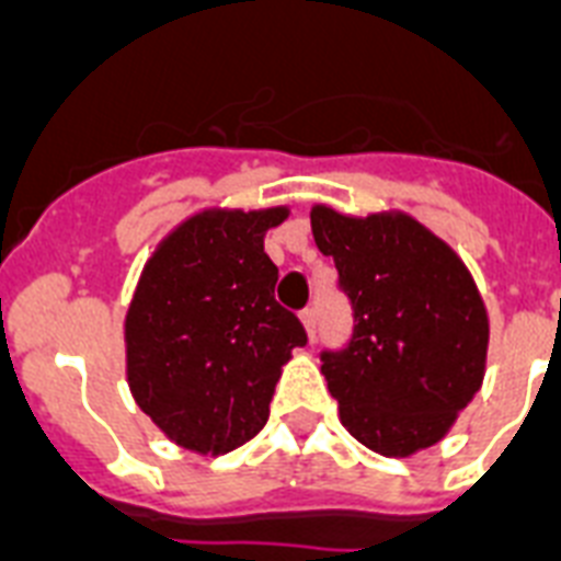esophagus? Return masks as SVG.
Masks as SVG:
<instances>
[{"mask_svg":"<svg viewBox=\"0 0 561 561\" xmlns=\"http://www.w3.org/2000/svg\"><path fill=\"white\" fill-rule=\"evenodd\" d=\"M300 321H304V327H307V335L314 337V332H318V312H314L312 307L304 309V312H300Z\"/></svg>","mask_w":561,"mask_h":561,"instance_id":"34e87169","label":"esophagus"}]
</instances>
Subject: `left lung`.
Wrapping results in <instances>:
<instances>
[{
  "mask_svg": "<svg viewBox=\"0 0 561 561\" xmlns=\"http://www.w3.org/2000/svg\"><path fill=\"white\" fill-rule=\"evenodd\" d=\"M309 217L355 312L350 346L321 355L341 424L387 458L427 450L484 381L490 318L473 275L407 211L353 217L318 203Z\"/></svg>",
  "mask_w": 561,
  "mask_h": 561,
  "instance_id": "obj_1",
  "label": "left lung"
}]
</instances>
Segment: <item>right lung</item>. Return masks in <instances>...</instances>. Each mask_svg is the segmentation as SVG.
Listing matches in <instances>:
<instances>
[{
    "instance_id": "1",
    "label": "right lung",
    "mask_w": 561,
    "mask_h": 561,
    "mask_svg": "<svg viewBox=\"0 0 561 561\" xmlns=\"http://www.w3.org/2000/svg\"><path fill=\"white\" fill-rule=\"evenodd\" d=\"M289 206L203 208L165 234L125 312V378L142 413L201 456L263 430L295 346L298 314L275 300L266 231Z\"/></svg>"
}]
</instances>
